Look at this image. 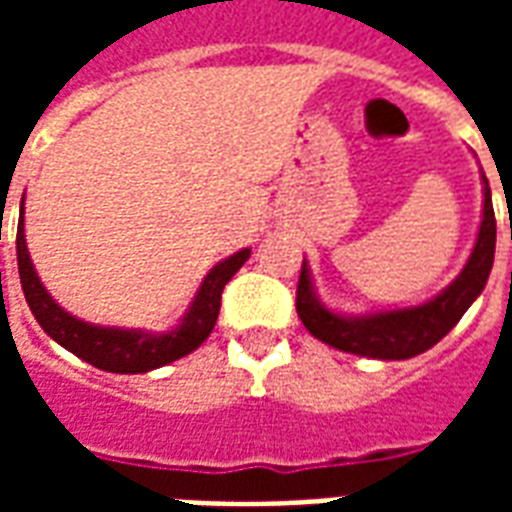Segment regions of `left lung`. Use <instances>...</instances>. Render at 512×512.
<instances>
[{"label": "left lung", "mask_w": 512, "mask_h": 512, "mask_svg": "<svg viewBox=\"0 0 512 512\" xmlns=\"http://www.w3.org/2000/svg\"><path fill=\"white\" fill-rule=\"evenodd\" d=\"M483 180V222L477 230V241L472 255L461 268V274L452 279L447 288L436 293L433 299L414 304V307H397V310L365 312V315H345L326 307L312 282V271L307 260L301 263L299 290H296V312L307 332L332 345L345 354L367 356V359H411L425 354L428 348L439 343L455 323L461 321L463 312L469 310L474 299L483 293L491 266H494L496 249V219L494 202L488 178Z\"/></svg>", "instance_id": "obj_1"}]
</instances>
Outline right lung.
Instances as JSON below:
<instances>
[{
  "mask_svg": "<svg viewBox=\"0 0 512 512\" xmlns=\"http://www.w3.org/2000/svg\"><path fill=\"white\" fill-rule=\"evenodd\" d=\"M16 255L21 290H24V299H27L35 321L40 323V329L49 334L54 343H60L65 351L84 359L87 365L106 370V373L131 376V373H147V370L169 365L180 356L197 351L208 340V334L213 332L216 318H219L224 285L249 260L252 249H241L235 255L224 257L222 263H216L208 271V277L202 279L200 290L191 299L186 315L169 332L98 326V323L82 321L65 307H60L49 290L43 288L38 271L32 266V257H29L27 235H24V197H21V219H18L16 233Z\"/></svg>",
  "mask_w": 512,
  "mask_h": 512,
  "instance_id": "add662e5",
  "label": "right lung"
}]
</instances>
